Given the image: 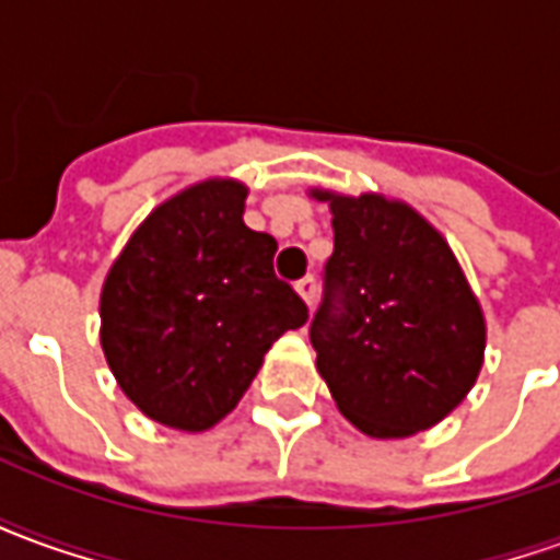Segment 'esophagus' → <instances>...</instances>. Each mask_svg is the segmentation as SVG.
<instances>
[{
	"instance_id": "esophagus-1",
	"label": "esophagus",
	"mask_w": 560,
	"mask_h": 560,
	"mask_svg": "<svg viewBox=\"0 0 560 560\" xmlns=\"http://www.w3.org/2000/svg\"><path fill=\"white\" fill-rule=\"evenodd\" d=\"M296 293H300V296H303V300H305V305L312 308V305H315V296H317L315 276H305V279L296 281Z\"/></svg>"
}]
</instances>
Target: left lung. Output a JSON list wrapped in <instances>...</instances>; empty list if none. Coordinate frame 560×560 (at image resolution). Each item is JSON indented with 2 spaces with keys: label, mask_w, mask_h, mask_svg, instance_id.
I'll use <instances>...</instances> for the list:
<instances>
[{
  "label": "left lung",
  "mask_w": 560,
  "mask_h": 560,
  "mask_svg": "<svg viewBox=\"0 0 560 560\" xmlns=\"http://www.w3.org/2000/svg\"><path fill=\"white\" fill-rule=\"evenodd\" d=\"M332 257L308 339L339 411L372 438L432 429L480 375L486 320L456 255L417 209L315 188Z\"/></svg>",
  "instance_id": "left-lung-1"
}]
</instances>
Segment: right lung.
<instances>
[{"label": "right lung", "instance_id": "right-lung-1", "mask_svg": "<svg viewBox=\"0 0 560 560\" xmlns=\"http://www.w3.org/2000/svg\"><path fill=\"white\" fill-rule=\"evenodd\" d=\"M248 188L207 179L164 200L102 288V348L149 420L203 432L236 408L264 353L308 320L276 279L279 243L245 228Z\"/></svg>", "mask_w": 560, "mask_h": 560}]
</instances>
